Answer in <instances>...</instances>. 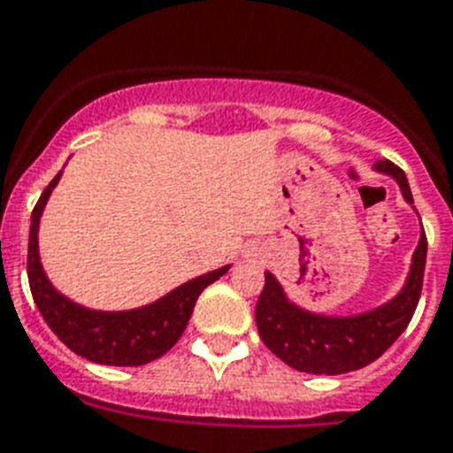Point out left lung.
Masks as SVG:
<instances>
[{
    "label": "left lung",
    "instance_id": "8db88e82",
    "mask_svg": "<svg viewBox=\"0 0 453 453\" xmlns=\"http://www.w3.org/2000/svg\"><path fill=\"white\" fill-rule=\"evenodd\" d=\"M374 169L393 176L405 202L414 204L407 176L398 165L377 160ZM426 251L428 242L421 227L403 290L381 307L356 316H323L303 310L286 297L274 274L265 272V288L256 304L260 340L286 365L307 374H344L370 365L398 340L414 316L424 286Z\"/></svg>",
    "mask_w": 453,
    "mask_h": 453
}]
</instances>
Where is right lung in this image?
I'll list each match as a JSON object with an SVG mask.
<instances>
[{"label":"right lung","instance_id":"add662e5","mask_svg":"<svg viewBox=\"0 0 453 453\" xmlns=\"http://www.w3.org/2000/svg\"><path fill=\"white\" fill-rule=\"evenodd\" d=\"M60 176L62 172H58V176L46 186L32 211V226H29L27 277L32 297L42 311L43 321L73 354L99 365L134 367L160 358L183 334L202 290L223 277L230 270V265L190 279L179 288L169 290L167 296L156 303L137 310L97 311L72 303L48 281L39 258V220Z\"/></svg>","mask_w":453,"mask_h":453}]
</instances>
